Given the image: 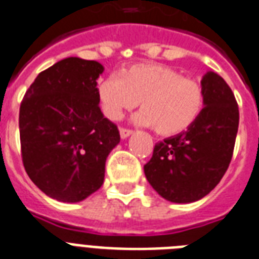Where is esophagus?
<instances>
[{
  "instance_id": "34e87169",
  "label": "esophagus",
  "mask_w": 259,
  "mask_h": 259,
  "mask_svg": "<svg viewBox=\"0 0 259 259\" xmlns=\"http://www.w3.org/2000/svg\"><path fill=\"white\" fill-rule=\"evenodd\" d=\"M131 134V130H128V128H120V136H121V139H125V138H128Z\"/></svg>"
}]
</instances>
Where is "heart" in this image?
<instances>
[{
  "mask_svg": "<svg viewBox=\"0 0 259 259\" xmlns=\"http://www.w3.org/2000/svg\"><path fill=\"white\" fill-rule=\"evenodd\" d=\"M97 97L102 113L113 121L140 101L136 121L154 127L162 136L188 131L205 107V94L198 82L158 63L134 65L108 75L98 82Z\"/></svg>",
  "mask_w": 259,
  "mask_h": 259,
  "instance_id": "1",
  "label": "heart"
}]
</instances>
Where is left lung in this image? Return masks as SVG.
<instances>
[{
  "instance_id": "obj_1",
  "label": "left lung",
  "mask_w": 259,
  "mask_h": 259,
  "mask_svg": "<svg viewBox=\"0 0 259 259\" xmlns=\"http://www.w3.org/2000/svg\"><path fill=\"white\" fill-rule=\"evenodd\" d=\"M205 107L188 131L158 142L144 174L171 202H193L209 193L231 162L239 109L231 88L213 71L202 77Z\"/></svg>"
}]
</instances>
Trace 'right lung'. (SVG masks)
<instances>
[{
  "label": "right lung",
  "mask_w": 259,
  "mask_h": 259,
  "mask_svg": "<svg viewBox=\"0 0 259 259\" xmlns=\"http://www.w3.org/2000/svg\"><path fill=\"white\" fill-rule=\"evenodd\" d=\"M96 61L66 58L36 77L20 105L21 157L32 182L48 197L78 202L101 188L105 162L120 142L104 117Z\"/></svg>",
  "instance_id": "right-lung-1"
}]
</instances>
